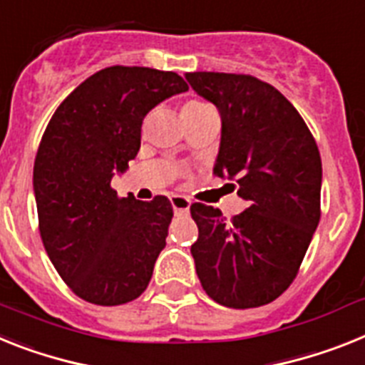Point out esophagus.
Wrapping results in <instances>:
<instances>
[{
    "label": "esophagus",
    "mask_w": 365,
    "mask_h": 365,
    "mask_svg": "<svg viewBox=\"0 0 365 365\" xmlns=\"http://www.w3.org/2000/svg\"><path fill=\"white\" fill-rule=\"evenodd\" d=\"M170 204H173V210L176 215H187L189 207H191V200L187 197H182V195H174L170 198Z\"/></svg>",
    "instance_id": "obj_1"
}]
</instances>
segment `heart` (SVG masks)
<instances>
[{
	"label": "heart",
	"instance_id": "obj_1",
	"mask_svg": "<svg viewBox=\"0 0 365 365\" xmlns=\"http://www.w3.org/2000/svg\"><path fill=\"white\" fill-rule=\"evenodd\" d=\"M207 103H204V102H197V100H195V102H189V103H185V106H183V111L182 113H197V111H204V109H207Z\"/></svg>",
	"mask_w": 365,
	"mask_h": 365
}]
</instances>
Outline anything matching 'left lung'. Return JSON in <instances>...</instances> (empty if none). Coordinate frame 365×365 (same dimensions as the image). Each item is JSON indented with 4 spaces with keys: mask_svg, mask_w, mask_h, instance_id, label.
<instances>
[{
    "mask_svg": "<svg viewBox=\"0 0 365 365\" xmlns=\"http://www.w3.org/2000/svg\"><path fill=\"white\" fill-rule=\"evenodd\" d=\"M185 79L222 118L213 173L234 180L249 204L232 219L192 204L197 274L219 304H269L295 280L319 225V148L292 102L262 79L222 72H189Z\"/></svg>",
    "mask_w": 365,
    "mask_h": 365,
    "instance_id": "8db88e82",
    "label": "left lung"
}]
</instances>
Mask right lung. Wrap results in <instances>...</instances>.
I'll return each mask as SVG.
<instances>
[{
    "label": "right lung",
    "instance_id": "add662e5",
    "mask_svg": "<svg viewBox=\"0 0 365 365\" xmlns=\"http://www.w3.org/2000/svg\"><path fill=\"white\" fill-rule=\"evenodd\" d=\"M187 88L176 72L109 66L73 88L46 125L33 168L38 230L83 301L125 304L148 287L173 206L161 195L118 197L111 178L135 159L146 113Z\"/></svg>",
    "mask_w": 365,
    "mask_h": 365
}]
</instances>
